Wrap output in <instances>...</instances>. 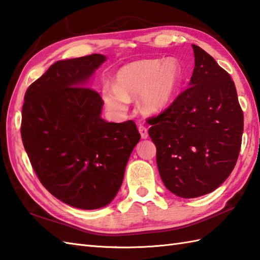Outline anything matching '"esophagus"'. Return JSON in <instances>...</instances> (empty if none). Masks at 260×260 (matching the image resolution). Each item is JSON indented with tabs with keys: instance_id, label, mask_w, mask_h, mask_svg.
Here are the masks:
<instances>
[{
	"instance_id": "1",
	"label": "esophagus",
	"mask_w": 260,
	"mask_h": 260,
	"mask_svg": "<svg viewBox=\"0 0 260 260\" xmlns=\"http://www.w3.org/2000/svg\"><path fill=\"white\" fill-rule=\"evenodd\" d=\"M139 132L141 134V137L142 139H147L148 137V132H147V128L144 126V125H139Z\"/></svg>"
}]
</instances>
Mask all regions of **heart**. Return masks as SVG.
I'll list each match as a JSON object with an SVG mask.
<instances>
[{
    "instance_id": "heart-1",
    "label": "heart",
    "mask_w": 260,
    "mask_h": 260,
    "mask_svg": "<svg viewBox=\"0 0 260 260\" xmlns=\"http://www.w3.org/2000/svg\"><path fill=\"white\" fill-rule=\"evenodd\" d=\"M181 81V67L176 60H141L120 68L116 85L105 84L102 95L107 107L116 114L125 113L129 99L139 95L143 112L157 114L169 106Z\"/></svg>"
}]
</instances>
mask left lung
Here are the masks:
<instances>
[{"label":"left lung","mask_w":260,"mask_h":260,"mask_svg":"<svg viewBox=\"0 0 260 260\" xmlns=\"http://www.w3.org/2000/svg\"><path fill=\"white\" fill-rule=\"evenodd\" d=\"M189 88L148 118L164 185L181 198L212 192L233 172L241 147L244 113L234 80L209 53L192 45Z\"/></svg>","instance_id":"obj_1"}]
</instances>
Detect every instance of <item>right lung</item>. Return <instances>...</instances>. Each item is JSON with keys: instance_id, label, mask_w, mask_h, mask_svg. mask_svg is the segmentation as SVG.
Returning a JSON list of instances; mask_svg holds the SVG:
<instances>
[{"instance_id": "right-lung-1", "label": "right lung", "mask_w": 260, "mask_h": 260, "mask_svg": "<svg viewBox=\"0 0 260 260\" xmlns=\"http://www.w3.org/2000/svg\"><path fill=\"white\" fill-rule=\"evenodd\" d=\"M106 57L60 60L27 88L21 137L42 185L71 207L107 206L117 194L141 135L134 120L108 123L104 101L87 86Z\"/></svg>"}]
</instances>
